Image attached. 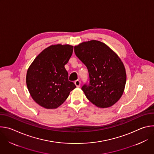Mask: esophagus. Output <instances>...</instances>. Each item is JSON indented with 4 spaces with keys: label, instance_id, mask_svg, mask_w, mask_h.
<instances>
[{
    "label": "esophagus",
    "instance_id": "obj_1",
    "mask_svg": "<svg viewBox=\"0 0 154 154\" xmlns=\"http://www.w3.org/2000/svg\"><path fill=\"white\" fill-rule=\"evenodd\" d=\"M74 83H75V86H76L77 87H79V86H80V82L79 80L75 81Z\"/></svg>",
    "mask_w": 154,
    "mask_h": 154
}]
</instances>
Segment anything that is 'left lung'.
<instances>
[{"label": "left lung", "instance_id": "1", "mask_svg": "<svg viewBox=\"0 0 154 154\" xmlns=\"http://www.w3.org/2000/svg\"><path fill=\"white\" fill-rule=\"evenodd\" d=\"M74 52L88 71L90 84L82 88L86 98L99 108L116 103L123 94L126 83L125 69L118 55L97 40L80 43L74 46Z\"/></svg>", "mask_w": 154, "mask_h": 154}]
</instances>
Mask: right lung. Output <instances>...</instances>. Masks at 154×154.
Segmentation results:
<instances>
[{
  "mask_svg": "<svg viewBox=\"0 0 154 154\" xmlns=\"http://www.w3.org/2000/svg\"><path fill=\"white\" fill-rule=\"evenodd\" d=\"M74 46L54 45L44 49L28 68L26 83L32 99L46 109H55L66 100L76 86L64 68Z\"/></svg>",
  "mask_w": 154,
  "mask_h": 154,
  "instance_id": "obj_1",
  "label": "right lung"
}]
</instances>
